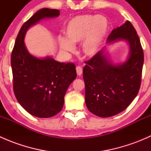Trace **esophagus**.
Returning a JSON list of instances; mask_svg holds the SVG:
<instances>
[{
  "label": "esophagus",
  "mask_w": 151,
  "mask_h": 151,
  "mask_svg": "<svg viewBox=\"0 0 151 151\" xmlns=\"http://www.w3.org/2000/svg\"><path fill=\"white\" fill-rule=\"evenodd\" d=\"M76 71H77V74L78 76H81L83 74V68L81 66H77Z\"/></svg>",
  "instance_id": "1"
}]
</instances>
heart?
<instances>
[{"mask_svg": "<svg viewBox=\"0 0 151 151\" xmlns=\"http://www.w3.org/2000/svg\"><path fill=\"white\" fill-rule=\"evenodd\" d=\"M108 29L109 22L102 15L84 14L74 17L65 28V37L58 38L59 47L66 53H74V45L83 41V53L87 57H93L101 50Z\"/></svg>", "mask_w": 151, "mask_h": 151, "instance_id": "1", "label": "heart"}]
</instances>
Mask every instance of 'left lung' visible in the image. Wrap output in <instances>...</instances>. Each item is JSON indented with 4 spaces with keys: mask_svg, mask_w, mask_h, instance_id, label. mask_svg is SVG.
<instances>
[{
    "mask_svg": "<svg viewBox=\"0 0 151 151\" xmlns=\"http://www.w3.org/2000/svg\"><path fill=\"white\" fill-rule=\"evenodd\" d=\"M120 40L129 45V55L123 63L115 65L106 50L108 45ZM106 45L83 68L85 104L90 112L101 118L123 112L134 99L140 88L144 63L140 40L129 21L112 30Z\"/></svg>",
    "mask_w": 151,
    "mask_h": 151,
    "instance_id": "obj_1",
    "label": "left lung"
}]
</instances>
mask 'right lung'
Here are the masks:
<instances>
[{"label":"right lung","instance_id":"1","mask_svg":"<svg viewBox=\"0 0 151 151\" xmlns=\"http://www.w3.org/2000/svg\"><path fill=\"white\" fill-rule=\"evenodd\" d=\"M58 9L36 12L20 28L12 52L13 88L19 104L33 116L50 118L60 112L70 84L77 77L74 63H60L51 56L37 58L25 45V34L41 20L57 17Z\"/></svg>","mask_w":151,"mask_h":151}]
</instances>
